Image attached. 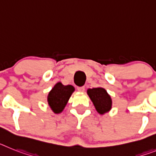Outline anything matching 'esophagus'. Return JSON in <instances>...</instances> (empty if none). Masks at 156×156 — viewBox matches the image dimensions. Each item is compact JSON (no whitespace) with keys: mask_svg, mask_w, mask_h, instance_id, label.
<instances>
[{"mask_svg":"<svg viewBox=\"0 0 156 156\" xmlns=\"http://www.w3.org/2000/svg\"><path fill=\"white\" fill-rule=\"evenodd\" d=\"M77 89H78V90L79 92H83L85 90V86H78Z\"/></svg>","mask_w":156,"mask_h":156,"instance_id":"1","label":"esophagus"}]
</instances>
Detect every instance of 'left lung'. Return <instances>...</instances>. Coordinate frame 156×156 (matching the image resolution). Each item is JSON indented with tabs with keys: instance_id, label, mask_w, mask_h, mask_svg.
I'll return each mask as SVG.
<instances>
[{
	"instance_id": "obj_1",
	"label": "left lung",
	"mask_w": 156,
	"mask_h": 156,
	"mask_svg": "<svg viewBox=\"0 0 156 156\" xmlns=\"http://www.w3.org/2000/svg\"><path fill=\"white\" fill-rule=\"evenodd\" d=\"M87 94L94 103L97 111L100 114H104L105 112L110 110L112 107V100L105 89L101 87L89 89L87 90Z\"/></svg>"
}]
</instances>
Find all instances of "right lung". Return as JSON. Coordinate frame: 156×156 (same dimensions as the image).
Masks as SVG:
<instances>
[{
    "label": "right lung",
    "mask_w": 156,
    "mask_h": 156,
    "mask_svg": "<svg viewBox=\"0 0 156 156\" xmlns=\"http://www.w3.org/2000/svg\"><path fill=\"white\" fill-rule=\"evenodd\" d=\"M74 91V86H64L58 82L51 90L48 97V105L55 113H59L63 110L72 93Z\"/></svg>",
    "instance_id": "right-lung-1"
}]
</instances>
